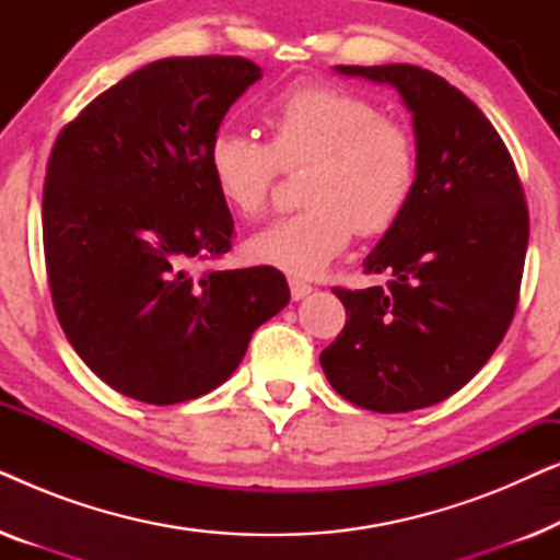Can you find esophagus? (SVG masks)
<instances>
[{"instance_id": "1", "label": "esophagus", "mask_w": 560, "mask_h": 560, "mask_svg": "<svg viewBox=\"0 0 560 560\" xmlns=\"http://www.w3.org/2000/svg\"><path fill=\"white\" fill-rule=\"evenodd\" d=\"M313 288L308 285V282L303 280H290V295H293V301H303L305 295H311Z\"/></svg>"}]
</instances>
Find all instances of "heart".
<instances>
[{
  "label": "heart",
  "mask_w": 560,
  "mask_h": 560,
  "mask_svg": "<svg viewBox=\"0 0 560 560\" xmlns=\"http://www.w3.org/2000/svg\"><path fill=\"white\" fill-rule=\"evenodd\" d=\"M270 144L236 127H219L209 142V173L236 217L255 219L270 203L282 167L308 163L305 206L247 242L257 265L295 278H316L347 249L354 229L385 234L408 209L418 180V150L400 121L377 104L326 83H298L265 106Z\"/></svg>",
  "instance_id": "obj_1"
}]
</instances>
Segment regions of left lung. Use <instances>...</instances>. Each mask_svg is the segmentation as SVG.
I'll return each mask as SVG.
<instances>
[{
  "label": "left lung",
  "instance_id": "left-lung-1",
  "mask_svg": "<svg viewBox=\"0 0 560 560\" xmlns=\"http://www.w3.org/2000/svg\"><path fill=\"white\" fill-rule=\"evenodd\" d=\"M389 83L412 114L418 180L364 259L387 288H334L347 324L320 351L343 400L410 412L462 389L500 347L523 280L527 203L502 137L446 79L408 63L336 66Z\"/></svg>",
  "mask_w": 560,
  "mask_h": 560
}]
</instances>
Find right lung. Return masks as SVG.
Here are the masks:
<instances>
[{
  "mask_svg": "<svg viewBox=\"0 0 560 560\" xmlns=\"http://www.w3.org/2000/svg\"><path fill=\"white\" fill-rule=\"evenodd\" d=\"M262 68L163 58L96 96L52 144L43 247L63 331L91 372L150 405L232 377L252 334L290 301L275 267L196 272L232 249L209 142Z\"/></svg>",
  "mask_w": 560,
  "mask_h": 560,
  "instance_id": "add662e5",
  "label": "right lung"
}]
</instances>
